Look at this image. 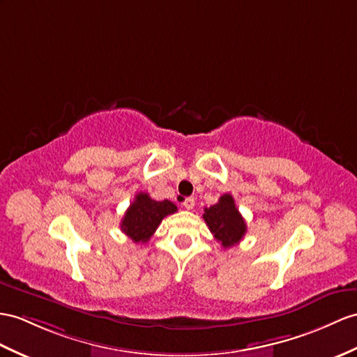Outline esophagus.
<instances>
[{
    "mask_svg": "<svg viewBox=\"0 0 357 357\" xmlns=\"http://www.w3.org/2000/svg\"><path fill=\"white\" fill-rule=\"evenodd\" d=\"M183 206L185 208H188V211H190V208H194L195 206V198L194 197H188L183 199Z\"/></svg>",
    "mask_w": 357,
    "mask_h": 357,
    "instance_id": "esophagus-1",
    "label": "esophagus"
}]
</instances>
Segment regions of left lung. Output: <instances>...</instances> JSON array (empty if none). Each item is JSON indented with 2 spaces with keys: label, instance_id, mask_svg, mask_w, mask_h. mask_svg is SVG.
<instances>
[{
  "label": "left lung",
  "instance_id": "8db88e82",
  "mask_svg": "<svg viewBox=\"0 0 357 357\" xmlns=\"http://www.w3.org/2000/svg\"><path fill=\"white\" fill-rule=\"evenodd\" d=\"M203 220L216 242H220L224 248L239 244L247 231V224L230 194L221 195L218 203L206 207Z\"/></svg>",
  "mask_w": 357,
  "mask_h": 357
}]
</instances>
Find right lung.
Listing matches in <instances>:
<instances>
[{
    "instance_id": "add662e5",
    "label": "right lung",
    "mask_w": 357,
    "mask_h": 357,
    "mask_svg": "<svg viewBox=\"0 0 357 357\" xmlns=\"http://www.w3.org/2000/svg\"><path fill=\"white\" fill-rule=\"evenodd\" d=\"M176 212L177 206L169 199L155 202L149 194L139 192L121 221V230L136 244L137 242L145 244L158 230L165 216Z\"/></svg>"
}]
</instances>
